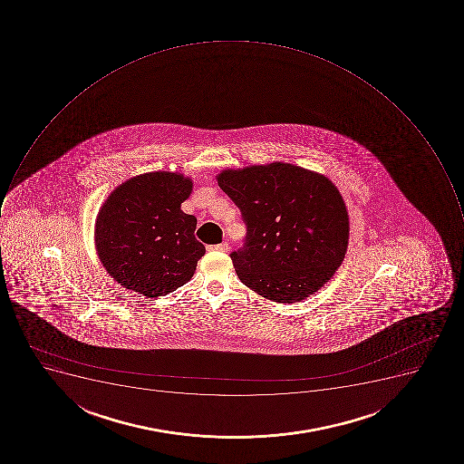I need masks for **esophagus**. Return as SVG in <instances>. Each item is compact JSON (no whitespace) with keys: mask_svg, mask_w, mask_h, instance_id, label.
I'll use <instances>...</instances> for the list:
<instances>
[{"mask_svg":"<svg viewBox=\"0 0 464 464\" xmlns=\"http://www.w3.org/2000/svg\"><path fill=\"white\" fill-rule=\"evenodd\" d=\"M210 249H213V251L227 252V249H229V244L222 242V244L213 245V246H210Z\"/></svg>","mask_w":464,"mask_h":464,"instance_id":"34e87169","label":"esophagus"}]
</instances>
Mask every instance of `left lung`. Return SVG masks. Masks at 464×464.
<instances>
[{
  "instance_id": "8db88e82",
  "label": "left lung",
  "mask_w": 464,
  "mask_h": 464,
  "mask_svg": "<svg viewBox=\"0 0 464 464\" xmlns=\"http://www.w3.org/2000/svg\"><path fill=\"white\" fill-rule=\"evenodd\" d=\"M218 184L241 210L244 245L230 252L237 277L278 303L318 292L343 263L348 213L326 177L274 162L227 169Z\"/></svg>"
}]
</instances>
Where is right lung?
<instances>
[{"label": "right lung", "mask_w": 464, "mask_h": 464, "mask_svg": "<svg viewBox=\"0 0 464 464\" xmlns=\"http://www.w3.org/2000/svg\"><path fill=\"white\" fill-rule=\"evenodd\" d=\"M190 179L148 172L117 187L95 223V246L107 273L146 297L169 295L193 277L205 245L194 237L198 219L181 210Z\"/></svg>", "instance_id": "1"}]
</instances>
